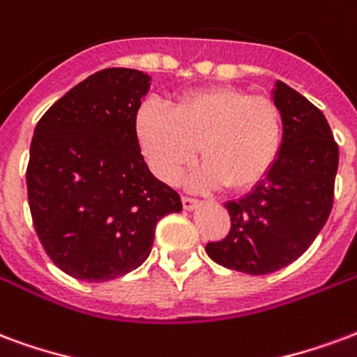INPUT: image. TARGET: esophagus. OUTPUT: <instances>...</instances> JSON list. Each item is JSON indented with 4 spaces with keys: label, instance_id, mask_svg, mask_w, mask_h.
Returning <instances> with one entry per match:
<instances>
[{
    "label": "esophagus",
    "instance_id": "1",
    "mask_svg": "<svg viewBox=\"0 0 357 357\" xmlns=\"http://www.w3.org/2000/svg\"><path fill=\"white\" fill-rule=\"evenodd\" d=\"M199 205V202L197 199H194V197H188V196H182V207L186 211H194Z\"/></svg>",
    "mask_w": 357,
    "mask_h": 357
}]
</instances>
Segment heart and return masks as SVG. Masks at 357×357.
Listing matches in <instances>:
<instances>
[{"label": "heart", "mask_w": 357, "mask_h": 357, "mask_svg": "<svg viewBox=\"0 0 357 357\" xmlns=\"http://www.w3.org/2000/svg\"><path fill=\"white\" fill-rule=\"evenodd\" d=\"M135 135L148 167L160 181L178 182L196 160L204 163L188 176L192 188L249 190L261 184L280 158L283 118L264 95L228 85L190 91L171 108L148 100L135 118Z\"/></svg>", "instance_id": "heart-1"}]
</instances>
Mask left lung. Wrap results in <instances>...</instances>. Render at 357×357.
I'll return each instance as SVG.
<instances>
[{
  "label": "left lung",
  "mask_w": 357,
  "mask_h": 357,
  "mask_svg": "<svg viewBox=\"0 0 357 357\" xmlns=\"http://www.w3.org/2000/svg\"><path fill=\"white\" fill-rule=\"evenodd\" d=\"M272 98L283 118L280 158L261 184L228 202L232 228L205 251L222 266L251 275L285 268L312 245L329 218L339 146L316 106L283 82Z\"/></svg>",
  "instance_id": "1"
}]
</instances>
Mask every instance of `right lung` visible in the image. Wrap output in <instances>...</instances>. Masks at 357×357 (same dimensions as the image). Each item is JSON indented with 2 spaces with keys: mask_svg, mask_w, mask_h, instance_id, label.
Masks as SVG:
<instances>
[{
  "mask_svg": "<svg viewBox=\"0 0 357 357\" xmlns=\"http://www.w3.org/2000/svg\"><path fill=\"white\" fill-rule=\"evenodd\" d=\"M150 75L106 68L77 83L36 125L26 171L41 245L83 282L129 274L152 251L155 225L181 196L150 173L135 135Z\"/></svg>",
  "mask_w": 357,
  "mask_h": 357,
  "instance_id": "right-lung-1",
  "label": "right lung"
}]
</instances>
